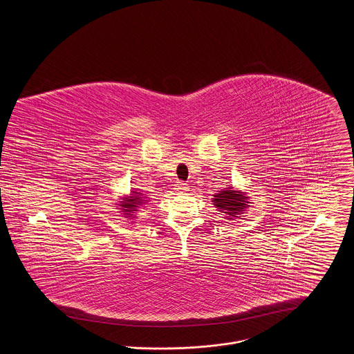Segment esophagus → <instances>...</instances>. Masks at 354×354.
<instances>
[{"instance_id": "esophagus-1", "label": "esophagus", "mask_w": 354, "mask_h": 354, "mask_svg": "<svg viewBox=\"0 0 354 354\" xmlns=\"http://www.w3.org/2000/svg\"><path fill=\"white\" fill-rule=\"evenodd\" d=\"M188 186L187 183H183V182H178L176 185H175V189H176V192H187Z\"/></svg>"}]
</instances>
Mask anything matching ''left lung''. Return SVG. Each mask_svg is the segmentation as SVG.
I'll return each mask as SVG.
<instances>
[{"mask_svg": "<svg viewBox=\"0 0 354 354\" xmlns=\"http://www.w3.org/2000/svg\"><path fill=\"white\" fill-rule=\"evenodd\" d=\"M248 198L249 196H245L243 192L229 187L214 195L212 202L219 211L227 214V219H232L239 218V215L249 207Z\"/></svg>", "mask_w": 354, "mask_h": 354, "instance_id": "1", "label": "left lung"}]
</instances>
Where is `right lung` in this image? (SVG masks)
I'll return each mask as SVG.
<instances>
[{
    "mask_svg": "<svg viewBox=\"0 0 354 354\" xmlns=\"http://www.w3.org/2000/svg\"><path fill=\"white\" fill-rule=\"evenodd\" d=\"M120 207H122V212L127 215V218H135L132 215H135V211H138L139 207H145V205H147L146 198L142 196L140 192H135L132 191L131 196H127L123 198V201H120Z\"/></svg>",
    "mask_w": 354,
    "mask_h": 354,
    "instance_id": "right-lung-1",
    "label": "right lung"
}]
</instances>
